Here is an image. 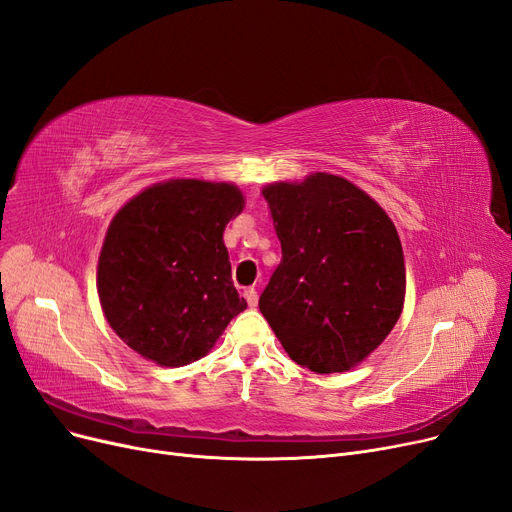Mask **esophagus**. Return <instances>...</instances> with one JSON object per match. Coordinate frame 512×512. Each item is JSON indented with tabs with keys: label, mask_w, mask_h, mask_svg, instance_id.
<instances>
[{
	"label": "esophagus",
	"mask_w": 512,
	"mask_h": 512,
	"mask_svg": "<svg viewBox=\"0 0 512 512\" xmlns=\"http://www.w3.org/2000/svg\"><path fill=\"white\" fill-rule=\"evenodd\" d=\"M244 299H247L249 307H257V291H255V288H247V291H244Z\"/></svg>",
	"instance_id": "esophagus-1"
}]
</instances>
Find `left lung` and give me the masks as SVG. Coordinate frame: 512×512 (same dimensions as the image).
Returning a JSON list of instances; mask_svg holds the SVG:
<instances>
[{
    "mask_svg": "<svg viewBox=\"0 0 512 512\" xmlns=\"http://www.w3.org/2000/svg\"><path fill=\"white\" fill-rule=\"evenodd\" d=\"M282 261L259 297L288 358L318 374L347 372L402 316L406 263L391 217L341 175L261 188Z\"/></svg>",
    "mask_w": 512,
    "mask_h": 512,
    "instance_id": "8db88e82",
    "label": "left lung"
}]
</instances>
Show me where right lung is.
Returning a JSON list of instances; mask_svg holds the SVG:
<instances>
[{
  "label": "right lung",
  "instance_id": "right-lung-1",
  "mask_svg": "<svg viewBox=\"0 0 512 512\" xmlns=\"http://www.w3.org/2000/svg\"><path fill=\"white\" fill-rule=\"evenodd\" d=\"M244 209L232 182L171 177L115 213L98 257L102 314L140 358L180 368L205 358L247 301L240 299L224 244Z\"/></svg>",
  "mask_w": 512,
  "mask_h": 512
}]
</instances>
